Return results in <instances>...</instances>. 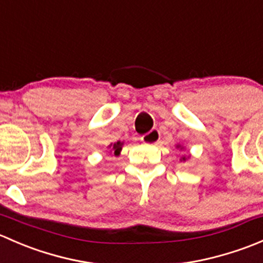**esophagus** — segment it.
Masks as SVG:
<instances>
[{"mask_svg": "<svg viewBox=\"0 0 263 263\" xmlns=\"http://www.w3.org/2000/svg\"><path fill=\"white\" fill-rule=\"evenodd\" d=\"M141 140L144 144H151V145L156 144V142L160 140V132H159L156 128L151 129L150 132H147V134H145L144 136L141 137Z\"/></svg>", "mask_w": 263, "mask_h": 263, "instance_id": "34e87169", "label": "esophagus"}]
</instances>
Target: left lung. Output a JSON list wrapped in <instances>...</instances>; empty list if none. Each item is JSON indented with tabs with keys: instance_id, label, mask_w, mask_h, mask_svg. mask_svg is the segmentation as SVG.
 Returning <instances> with one entry per match:
<instances>
[{
	"instance_id": "8db88e82",
	"label": "left lung",
	"mask_w": 263,
	"mask_h": 263,
	"mask_svg": "<svg viewBox=\"0 0 263 263\" xmlns=\"http://www.w3.org/2000/svg\"><path fill=\"white\" fill-rule=\"evenodd\" d=\"M177 147H178V148H179V147H181V148H182V146H181V145H177ZM182 160H183V161H185V156H183V158H182Z\"/></svg>"
}]
</instances>
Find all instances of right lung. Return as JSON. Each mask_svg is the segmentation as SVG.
<instances>
[{"label": "right lung", "mask_w": 263, "mask_h": 263, "mask_svg": "<svg viewBox=\"0 0 263 263\" xmlns=\"http://www.w3.org/2000/svg\"><path fill=\"white\" fill-rule=\"evenodd\" d=\"M122 145H123V142H121V141H118V142H116L115 145H110V146H112V150L110 151H113V154H115L116 156H118L119 154H121V150H122ZM109 146V147H110Z\"/></svg>", "instance_id": "1"}]
</instances>
